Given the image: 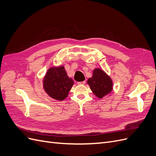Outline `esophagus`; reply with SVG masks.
<instances>
[{
	"mask_svg": "<svg viewBox=\"0 0 156 156\" xmlns=\"http://www.w3.org/2000/svg\"><path fill=\"white\" fill-rule=\"evenodd\" d=\"M86 83V81H81V82H79L77 83V84H79V85H83V84H84Z\"/></svg>",
	"mask_w": 156,
	"mask_h": 156,
	"instance_id": "1",
	"label": "esophagus"
}]
</instances>
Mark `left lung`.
Here are the masks:
<instances>
[{
	"label": "left lung",
	"instance_id": "obj_1",
	"mask_svg": "<svg viewBox=\"0 0 156 156\" xmlns=\"http://www.w3.org/2000/svg\"><path fill=\"white\" fill-rule=\"evenodd\" d=\"M87 84L98 98L108 96L113 89V83L109 75L98 68L93 70L92 76L88 79Z\"/></svg>",
	"mask_w": 156,
	"mask_h": 156
}]
</instances>
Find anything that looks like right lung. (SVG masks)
<instances>
[{"label":"right lung","mask_w":156,"mask_h":156,"mask_svg":"<svg viewBox=\"0 0 156 156\" xmlns=\"http://www.w3.org/2000/svg\"><path fill=\"white\" fill-rule=\"evenodd\" d=\"M42 82L43 88L48 96L59 101H62L68 97L74 84L73 79L67 75L64 66L49 68Z\"/></svg>","instance_id":"obj_1"}]
</instances>
